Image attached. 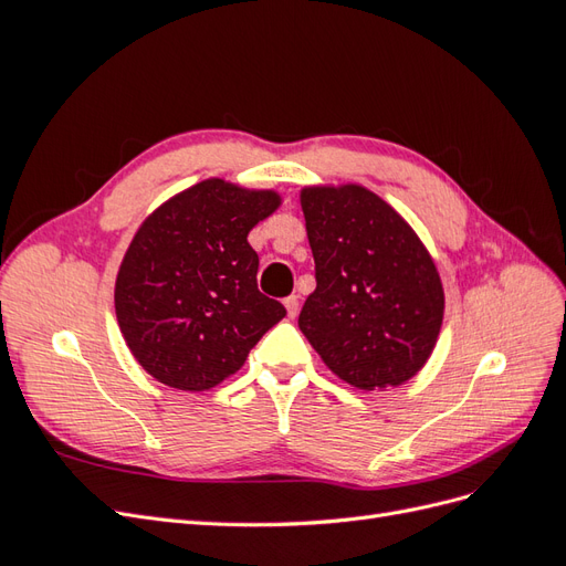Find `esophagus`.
Wrapping results in <instances>:
<instances>
[{"label": "esophagus", "mask_w": 566, "mask_h": 566, "mask_svg": "<svg viewBox=\"0 0 566 566\" xmlns=\"http://www.w3.org/2000/svg\"><path fill=\"white\" fill-rule=\"evenodd\" d=\"M285 310H287V316L290 318H295L297 316V312H300V300H297V295H290V297H285Z\"/></svg>", "instance_id": "obj_1"}]
</instances>
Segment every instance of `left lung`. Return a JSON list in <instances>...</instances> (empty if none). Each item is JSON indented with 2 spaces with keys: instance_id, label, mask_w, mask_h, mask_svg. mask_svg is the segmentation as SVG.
<instances>
[{
  "instance_id": "left-lung-1",
  "label": "left lung",
  "mask_w": 566,
  "mask_h": 566,
  "mask_svg": "<svg viewBox=\"0 0 566 566\" xmlns=\"http://www.w3.org/2000/svg\"><path fill=\"white\" fill-rule=\"evenodd\" d=\"M300 202L316 264L300 331L352 387L403 385L427 364L443 321L432 254L366 186H304Z\"/></svg>"
}]
</instances>
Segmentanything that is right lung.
I'll return each instance as SVG.
<instances>
[{
  "label": "right lung",
  "instance_id": "obj_1",
  "mask_svg": "<svg viewBox=\"0 0 566 566\" xmlns=\"http://www.w3.org/2000/svg\"><path fill=\"white\" fill-rule=\"evenodd\" d=\"M271 188L205 179L153 210L123 256L115 316L158 382L205 391L241 370L285 306L256 290L248 233L281 208Z\"/></svg>",
  "mask_w": 566,
  "mask_h": 566
}]
</instances>
